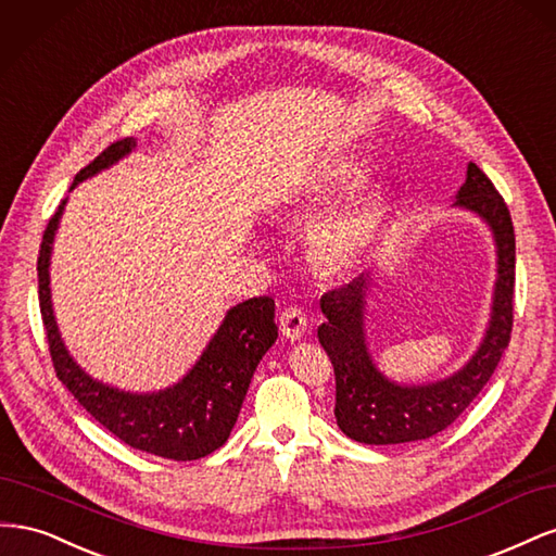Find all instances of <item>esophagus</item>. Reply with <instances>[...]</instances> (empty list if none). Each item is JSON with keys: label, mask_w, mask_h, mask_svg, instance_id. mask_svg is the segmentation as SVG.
Wrapping results in <instances>:
<instances>
[{"label": "esophagus", "mask_w": 556, "mask_h": 556, "mask_svg": "<svg viewBox=\"0 0 556 556\" xmlns=\"http://www.w3.org/2000/svg\"><path fill=\"white\" fill-rule=\"evenodd\" d=\"M278 325H280V331H282L285 339L299 341V339H304L306 327H308V319H306L304 311L296 308V306H290V308H285L280 313Z\"/></svg>", "instance_id": "esophagus-1"}]
</instances>
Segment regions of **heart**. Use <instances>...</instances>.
<instances>
[{
    "label": "heart",
    "mask_w": 556,
    "mask_h": 556,
    "mask_svg": "<svg viewBox=\"0 0 556 556\" xmlns=\"http://www.w3.org/2000/svg\"><path fill=\"white\" fill-rule=\"evenodd\" d=\"M364 176V166L352 160H336L325 164L301 199V208L317 211L352 188ZM387 199L380 188H366L350 194L336 206L313 233V252L319 264L329 268H348L364 257L382 227Z\"/></svg>",
    "instance_id": "heart-1"
}]
</instances>
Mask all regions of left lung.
<instances>
[{
  "label": "left lung",
  "mask_w": 556,
  "mask_h": 556,
  "mask_svg": "<svg viewBox=\"0 0 556 556\" xmlns=\"http://www.w3.org/2000/svg\"><path fill=\"white\" fill-rule=\"evenodd\" d=\"M457 206L482 215L494 229L498 248L492 325L476 357L459 374L425 387H399L376 371L362 331L366 276L329 290L319 299L327 323L317 329V339L333 364V415L341 431L352 441L396 445L425 441L447 429L482 392L501 362L503 350L510 343L515 313V229L508 204L480 166L470 162Z\"/></svg>",
  "instance_id": "obj_1"
}]
</instances>
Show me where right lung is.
Segmentation results:
<instances>
[{
	"mask_svg": "<svg viewBox=\"0 0 556 556\" xmlns=\"http://www.w3.org/2000/svg\"><path fill=\"white\" fill-rule=\"evenodd\" d=\"M131 146V139L111 143L88 166H83L74 185L106 169L127 155ZM62 208L64 201L50 215L37 260L39 308L58 378L99 425L134 450L174 462H192L223 447L237 425L252 374L264 352L276 343L274 299H248L233 306L188 378L172 390L143 396L117 392L80 371L64 350L55 327L48 290V262Z\"/></svg>",
	"mask_w": 556,
	"mask_h": 556,
	"instance_id": "1",
	"label": "right lung"
}]
</instances>
